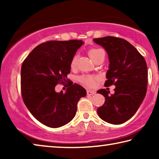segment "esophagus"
Masks as SVG:
<instances>
[{"label": "esophagus", "instance_id": "esophagus-1", "mask_svg": "<svg viewBox=\"0 0 159 159\" xmlns=\"http://www.w3.org/2000/svg\"><path fill=\"white\" fill-rule=\"evenodd\" d=\"M96 93L95 91H93V90H87V95H95Z\"/></svg>", "mask_w": 159, "mask_h": 159}]
</instances>
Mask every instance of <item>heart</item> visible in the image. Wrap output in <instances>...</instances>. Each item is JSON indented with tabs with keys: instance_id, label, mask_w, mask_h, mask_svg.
Returning a JSON list of instances; mask_svg holds the SVG:
<instances>
[{
	"instance_id": "1",
	"label": "heart",
	"mask_w": 159,
	"mask_h": 159,
	"mask_svg": "<svg viewBox=\"0 0 159 159\" xmlns=\"http://www.w3.org/2000/svg\"><path fill=\"white\" fill-rule=\"evenodd\" d=\"M88 53H89V55L91 59H92L95 62L99 58H100L102 55H104L103 50L99 49V48H93V49H90ZM77 60L78 55H75L71 61V68H75V66H76ZM79 80L82 83V84L87 86V87L93 88L95 85L97 79L95 77L90 76V75H83V76L79 78Z\"/></svg>"
}]
</instances>
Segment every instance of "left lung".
I'll return each instance as SVG.
<instances>
[{"label":"left lung","mask_w":159,"mask_h":159,"mask_svg":"<svg viewBox=\"0 0 159 159\" xmlns=\"http://www.w3.org/2000/svg\"><path fill=\"white\" fill-rule=\"evenodd\" d=\"M106 50L109 68L104 86L114 85V94L101 89L98 93L105 98L98 109V116L109 123H125L138 111L147 93V66L138 50L125 39L114 36L94 39Z\"/></svg>","instance_id":"1"}]
</instances>
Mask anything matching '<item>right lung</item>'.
I'll list each match as a JSON object with an SVG mask.
<instances>
[{"instance_id":"1","label":"right lung","mask_w":159,"mask_h":159,"mask_svg":"<svg viewBox=\"0 0 159 159\" xmlns=\"http://www.w3.org/2000/svg\"><path fill=\"white\" fill-rule=\"evenodd\" d=\"M82 41H49L40 44L23 61L21 69V93L29 111L43 124L59 128L73 119L77 103L86 90L76 83L66 91L57 93V84L69 83L71 61Z\"/></svg>"}]
</instances>
